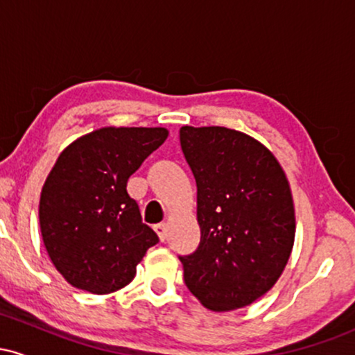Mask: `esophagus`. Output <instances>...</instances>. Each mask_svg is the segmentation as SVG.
<instances>
[{"label": "esophagus", "instance_id": "1", "mask_svg": "<svg viewBox=\"0 0 355 355\" xmlns=\"http://www.w3.org/2000/svg\"><path fill=\"white\" fill-rule=\"evenodd\" d=\"M155 232L158 234V237H160L162 242L166 239V232H168V229H166V223H157L155 225Z\"/></svg>", "mask_w": 355, "mask_h": 355}]
</instances>
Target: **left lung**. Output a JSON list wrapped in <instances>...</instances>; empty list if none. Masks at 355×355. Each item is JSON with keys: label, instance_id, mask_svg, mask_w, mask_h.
Instances as JSON below:
<instances>
[{"label": "left lung", "instance_id": "1", "mask_svg": "<svg viewBox=\"0 0 355 355\" xmlns=\"http://www.w3.org/2000/svg\"><path fill=\"white\" fill-rule=\"evenodd\" d=\"M197 182L200 243L180 255L183 280L207 309L245 307L274 287L295 237L294 200L282 166L255 138L225 126H182Z\"/></svg>", "mask_w": 355, "mask_h": 355}]
</instances>
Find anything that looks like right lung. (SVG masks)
Here are the masks:
<instances>
[{"mask_svg":"<svg viewBox=\"0 0 355 355\" xmlns=\"http://www.w3.org/2000/svg\"><path fill=\"white\" fill-rule=\"evenodd\" d=\"M166 137L165 128L107 126L60 153L40 197V229L53 266L73 287L120 291L158 242L126 182Z\"/></svg>","mask_w":355,"mask_h":355,"instance_id":"add662e5","label":"right lung"}]
</instances>
